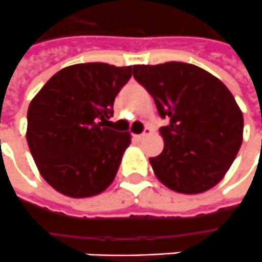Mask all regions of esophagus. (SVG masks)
<instances>
[{
  "mask_svg": "<svg viewBox=\"0 0 262 262\" xmlns=\"http://www.w3.org/2000/svg\"><path fill=\"white\" fill-rule=\"evenodd\" d=\"M150 133H151L150 129H146V130L143 132V133H141V135H136V136H135V137H136L137 140L140 141V140H143V139H146L147 136H150Z\"/></svg>",
  "mask_w": 262,
  "mask_h": 262,
  "instance_id": "esophagus-1",
  "label": "esophagus"
}]
</instances>
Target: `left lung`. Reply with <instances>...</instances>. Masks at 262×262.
<instances>
[{"label":"left lung","instance_id":"1","mask_svg":"<svg viewBox=\"0 0 262 262\" xmlns=\"http://www.w3.org/2000/svg\"><path fill=\"white\" fill-rule=\"evenodd\" d=\"M133 76L169 121L160 129L164 150L150 158L158 180L183 194L218 185L243 141V114L228 87L185 62L135 65Z\"/></svg>","mask_w":262,"mask_h":262}]
</instances>
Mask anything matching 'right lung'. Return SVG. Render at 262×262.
I'll list each match as a JSON object with an SVG mask.
<instances>
[{"instance_id":"obj_1","label":"right lung","mask_w":262,"mask_h":262,"mask_svg":"<svg viewBox=\"0 0 262 262\" xmlns=\"http://www.w3.org/2000/svg\"><path fill=\"white\" fill-rule=\"evenodd\" d=\"M132 67L76 63L57 72L28 110L29 148L48 185L73 199L97 195L115 179L129 132L106 127Z\"/></svg>"}]
</instances>
